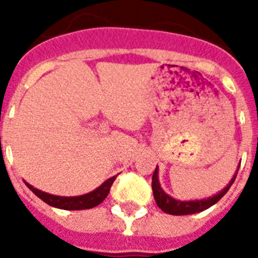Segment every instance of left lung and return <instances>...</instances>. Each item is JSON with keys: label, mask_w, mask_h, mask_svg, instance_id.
<instances>
[{"label": "left lung", "mask_w": 258, "mask_h": 258, "mask_svg": "<svg viewBox=\"0 0 258 258\" xmlns=\"http://www.w3.org/2000/svg\"><path fill=\"white\" fill-rule=\"evenodd\" d=\"M238 169H240V166L237 167L236 174L233 175L230 182L226 184V187H224L221 191H218L213 197L204 198V200L179 201L175 200V198H172L171 196H169V194L161 187L157 166V169H155V171H154L153 174V183H151V186H153L154 198H155V202H157L158 208L161 209L162 212L167 213V214H171V216H187V214H196V213L204 212V210L209 209L214 204H217V202L226 194V191L230 188V186H232L234 179H236Z\"/></svg>", "instance_id": "1"}]
</instances>
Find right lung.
Segmentation results:
<instances>
[{
    "instance_id": "1",
    "label": "right lung",
    "mask_w": 258,
    "mask_h": 258,
    "mask_svg": "<svg viewBox=\"0 0 258 258\" xmlns=\"http://www.w3.org/2000/svg\"><path fill=\"white\" fill-rule=\"evenodd\" d=\"M116 179V175L109 178L101 183L97 188H95L93 191L87 192V194H83V196L78 197H60V196H53V194H49V192L41 191L38 188L33 187L32 184H29L28 182H25V184L32 190V191L36 194V196L42 200L45 204H48L49 206H53V208L57 209H64V210H84V209H92L97 205H100L103 201L105 200V197L108 196L109 188L112 186L113 180Z\"/></svg>"
}]
</instances>
